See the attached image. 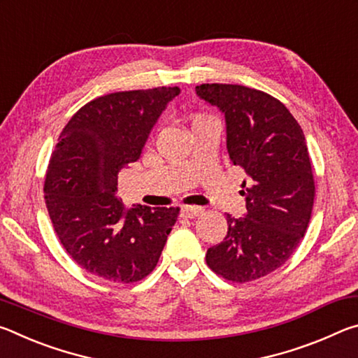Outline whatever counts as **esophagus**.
Listing matches in <instances>:
<instances>
[{
  "label": "esophagus",
  "mask_w": 358,
  "mask_h": 358,
  "mask_svg": "<svg viewBox=\"0 0 358 358\" xmlns=\"http://www.w3.org/2000/svg\"><path fill=\"white\" fill-rule=\"evenodd\" d=\"M202 213V208L201 207H189V205H186V207H181V216L183 217H196Z\"/></svg>",
  "instance_id": "34e87169"
}]
</instances>
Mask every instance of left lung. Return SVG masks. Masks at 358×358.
Segmentation results:
<instances>
[{
  "mask_svg": "<svg viewBox=\"0 0 358 358\" xmlns=\"http://www.w3.org/2000/svg\"><path fill=\"white\" fill-rule=\"evenodd\" d=\"M196 93L224 115L230 162L248 175L245 217L226 215L227 235L208 248L207 264L229 281L259 280L292 256L311 220L316 187L305 134L282 102L259 90L203 83Z\"/></svg>",
  "mask_w": 358,
  "mask_h": 358,
  "instance_id": "obj_1",
  "label": "left lung"
}]
</instances>
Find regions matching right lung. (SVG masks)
Returning <instances> with one entry per match:
<instances>
[{"instance_id":"1","label":"right lung","mask_w":358,"mask_h":358,"mask_svg":"<svg viewBox=\"0 0 358 358\" xmlns=\"http://www.w3.org/2000/svg\"><path fill=\"white\" fill-rule=\"evenodd\" d=\"M178 87L120 92L85 104L59 134L45 205L69 256L90 273L136 282L159 260L180 208H126L118 173L136 162Z\"/></svg>"}]
</instances>
